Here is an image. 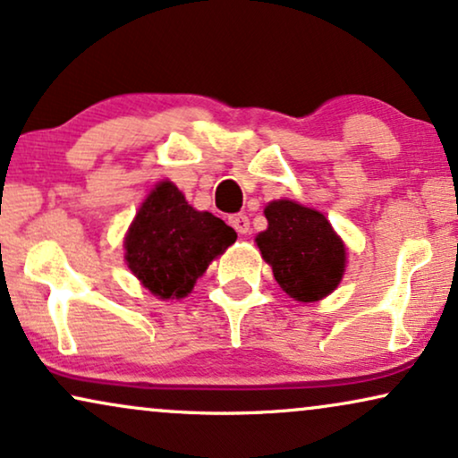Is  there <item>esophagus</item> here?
Returning <instances> with one entry per match:
<instances>
[{"mask_svg": "<svg viewBox=\"0 0 458 458\" xmlns=\"http://www.w3.org/2000/svg\"><path fill=\"white\" fill-rule=\"evenodd\" d=\"M229 225L237 231V233H242V235L250 231V218H248L246 215H233V216H229Z\"/></svg>", "mask_w": 458, "mask_h": 458, "instance_id": "obj_1", "label": "esophagus"}]
</instances>
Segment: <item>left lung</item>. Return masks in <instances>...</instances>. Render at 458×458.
Masks as SVG:
<instances>
[{
    "mask_svg": "<svg viewBox=\"0 0 458 458\" xmlns=\"http://www.w3.org/2000/svg\"><path fill=\"white\" fill-rule=\"evenodd\" d=\"M265 216L257 243L284 293L301 302L330 294L345 271V246L328 218L290 199L271 201Z\"/></svg>",
    "mask_w": 458,
    "mask_h": 458,
    "instance_id": "1",
    "label": "left lung"
}]
</instances>
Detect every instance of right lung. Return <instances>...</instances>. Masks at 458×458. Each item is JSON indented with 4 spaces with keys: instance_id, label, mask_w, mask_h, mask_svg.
Returning a JSON list of instances; mask_svg holds the SVG:
<instances>
[{
    "instance_id": "obj_1",
    "label": "right lung",
    "mask_w": 458,
    "mask_h": 458,
    "mask_svg": "<svg viewBox=\"0 0 458 458\" xmlns=\"http://www.w3.org/2000/svg\"><path fill=\"white\" fill-rule=\"evenodd\" d=\"M235 240L227 223L193 210L185 195L165 181L153 189L128 231L126 260L142 286L159 299H181Z\"/></svg>"
}]
</instances>
